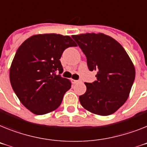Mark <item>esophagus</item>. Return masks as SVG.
Segmentation results:
<instances>
[{
    "instance_id": "obj_1",
    "label": "esophagus",
    "mask_w": 147,
    "mask_h": 147,
    "mask_svg": "<svg viewBox=\"0 0 147 147\" xmlns=\"http://www.w3.org/2000/svg\"><path fill=\"white\" fill-rule=\"evenodd\" d=\"M71 82L73 84H77L79 83V82H81V80H71Z\"/></svg>"
}]
</instances>
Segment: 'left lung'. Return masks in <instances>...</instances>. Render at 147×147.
I'll return each instance as SVG.
<instances>
[{
  "label": "left lung",
  "mask_w": 147,
  "mask_h": 147,
  "mask_svg": "<svg viewBox=\"0 0 147 147\" xmlns=\"http://www.w3.org/2000/svg\"><path fill=\"white\" fill-rule=\"evenodd\" d=\"M87 57L90 71H97L96 81L86 83L79 96L85 109L101 116L117 111L125 102L135 78L129 55L117 41L103 34L71 36Z\"/></svg>",
  "instance_id": "8db88e82"
}]
</instances>
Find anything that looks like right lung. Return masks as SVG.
I'll use <instances>...</instances> for the list:
<instances>
[{
    "mask_svg": "<svg viewBox=\"0 0 147 147\" xmlns=\"http://www.w3.org/2000/svg\"><path fill=\"white\" fill-rule=\"evenodd\" d=\"M77 45L69 36L46 34L32 36L18 49L9 80L20 102L32 113L42 115L60 105L71 84L60 76V59L65 49Z\"/></svg>",
    "mask_w": 147,
    "mask_h": 147,
    "instance_id": "obj_1",
    "label": "right lung"
}]
</instances>
